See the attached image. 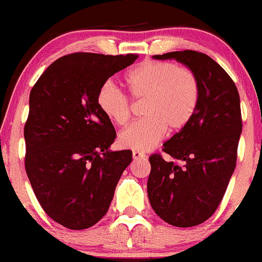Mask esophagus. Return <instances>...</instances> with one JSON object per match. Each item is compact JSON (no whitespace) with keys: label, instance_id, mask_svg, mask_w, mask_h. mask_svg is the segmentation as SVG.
Here are the masks:
<instances>
[{"label":"esophagus","instance_id":"1","mask_svg":"<svg viewBox=\"0 0 262 262\" xmlns=\"http://www.w3.org/2000/svg\"><path fill=\"white\" fill-rule=\"evenodd\" d=\"M145 157H146V155H145L144 152L137 151V150H135V151H132V158H134L135 160H137V159H142V158H145Z\"/></svg>","mask_w":262,"mask_h":262}]
</instances>
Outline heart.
I'll return each mask as SVG.
<instances>
[{
    "label": "heart",
    "mask_w": 262,
    "mask_h": 262,
    "mask_svg": "<svg viewBox=\"0 0 262 262\" xmlns=\"http://www.w3.org/2000/svg\"><path fill=\"white\" fill-rule=\"evenodd\" d=\"M132 99L142 100L144 120L131 123L120 134L118 142L126 149L145 151L160 142L165 131L183 130L198 110L200 81L188 67L169 61H144L125 77ZM97 103L103 115L118 126L131 116V102L112 82L99 88Z\"/></svg>",
    "instance_id": "heart-1"
}]
</instances>
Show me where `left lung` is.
Returning <instances> with one entry per match:
<instances>
[{
	"mask_svg": "<svg viewBox=\"0 0 262 262\" xmlns=\"http://www.w3.org/2000/svg\"><path fill=\"white\" fill-rule=\"evenodd\" d=\"M154 58L177 59L200 81L195 115L163 145V151L177 162L152 154L147 180L150 205L158 216L174 227H195L215 213L234 172L242 132L239 94L229 75L208 54L185 49Z\"/></svg>",
	"mask_w": 262,
	"mask_h": 262,
	"instance_id": "1",
	"label": "left lung"
}]
</instances>
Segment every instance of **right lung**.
<instances>
[{"label": "right lung", "instance_id": "1", "mask_svg": "<svg viewBox=\"0 0 262 262\" xmlns=\"http://www.w3.org/2000/svg\"><path fill=\"white\" fill-rule=\"evenodd\" d=\"M137 54L77 53L54 61L29 97L24 126L25 170L47 215L86 229L107 214L131 150L110 151L112 122L99 110V88Z\"/></svg>", "mask_w": 262, "mask_h": 262}]
</instances>
